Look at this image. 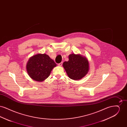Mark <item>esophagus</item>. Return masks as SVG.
I'll use <instances>...</instances> for the list:
<instances>
[{"mask_svg": "<svg viewBox=\"0 0 127 127\" xmlns=\"http://www.w3.org/2000/svg\"><path fill=\"white\" fill-rule=\"evenodd\" d=\"M62 64H63V62H61L60 63L58 64V66H62Z\"/></svg>", "mask_w": 127, "mask_h": 127, "instance_id": "1", "label": "esophagus"}]
</instances>
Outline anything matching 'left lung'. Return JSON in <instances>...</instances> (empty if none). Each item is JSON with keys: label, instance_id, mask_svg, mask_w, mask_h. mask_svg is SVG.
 <instances>
[{"label": "left lung", "instance_id": "1", "mask_svg": "<svg viewBox=\"0 0 127 127\" xmlns=\"http://www.w3.org/2000/svg\"><path fill=\"white\" fill-rule=\"evenodd\" d=\"M69 60L65 61L63 66L70 79H80L87 74L89 69L88 60L80 55L72 54L68 57Z\"/></svg>", "mask_w": 127, "mask_h": 127}]
</instances>
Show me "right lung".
Instances as JSON below:
<instances>
[{
  "label": "right lung",
  "mask_w": 127,
  "mask_h": 127,
  "mask_svg": "<svg viewBox=\"0 0 127 127\" xmlns=\"http://www.w3.org/2000/svg\"><path fill=\"white\" fill-rule=\"evenodd\" d=\"M57 66L47 55L38 54L32 57L27 65V72L31 79L42 81L48 78L53 67Z\"/></svg>",
  "instance_id": "add662e5"
}]
</instances>
